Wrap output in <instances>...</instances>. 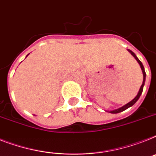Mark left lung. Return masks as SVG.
<instances>
[{"instance_id": "8db88e82", "label": "left lung", "mask_w": 156, "mask_h": 156, "mask_svg": "<svg viewBox=\"0 0 156 156\" xmlns=\"http://www.w3.org/2000/svg\"><path fill=\"white\" fill-rule=\"evenodd\" d=\"M130 53H131V54L132 55L134 58L136 59V61L138 62V63L140 64V67H141V69H142V72H143V74H144V81H143V84L141 85V87H140V90H139V92H138L137 94V95L135 96V98H134V99H132L131 101V102H129L128 103H126V105H124V106H122V107H119V108H118V109H115V110H113V111H109L110 113L111 114H117V113H120V112H122V111H125V110H126L127 108H129V107H132L133 105L135 104V102H137L138 99L140 98V95L142 94V93H143V90H144V84H145V80H146V73H145V69H144V66H143V64H142V62L140 61V59L136 57V55H135L134 53H133L132 51H131V49H127Z\"/></svg>"}]
</instances>
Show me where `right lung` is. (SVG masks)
<instances>
[{"label": "right lung", "mask_w": 156, "mask_h": 156, "mask_svg": "<svg viewBox=\"0 0 156 156\" xmlns=\"http://www.w3.org/2000/svg\"><path fill=\"white\" fill-rule=\"evenodd\" d=\"M27 56H28V55H27ZM27 56H26V57H27Z\"/></svg>", "instance_id": "1"}]
</instances>
